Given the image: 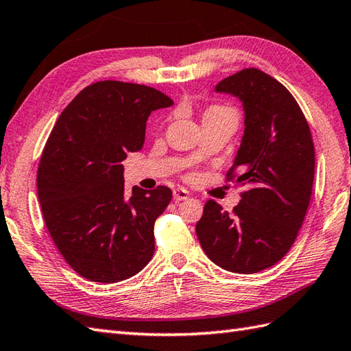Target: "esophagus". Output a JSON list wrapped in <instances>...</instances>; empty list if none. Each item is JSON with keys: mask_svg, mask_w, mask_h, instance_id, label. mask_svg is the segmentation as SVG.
I'll use <instances>...</instances> for the list:
<instances>
[{"mask_svg": "<svg viewBox=\"0 0 351 351\" xmlns=\"http://www.w3.org/2000/svg\"><path fill=\"white\" fill-rule=\"evenodd\" d=\"M189 195H190V193L184 190V189H181V186H178V189L173 190V199L178 200V202L186 200V199H189Z\"/></svg>", "mask_w": 351, "mask_h": 351, "instance_id": "34e87169", "label": "esophagus"}]
</instances>
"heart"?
<instances>
[{
    "label": "heart",
    "mask_w": 351,
    "mask_h": 351,
    "mask_svg": "<svg viewBox=\"0 0 351 351\" xmlns=\"http://www.w3.org/2000/svg\"><path fill=\"white\" fill-rule=\"evenodd\" d=\"M221 115H230L236 117V112L230 106H224V104H213L205 110V115H203V119L208 118H214V117H221Z\"/></svg>",
    "instance_id": "1"
}]
</instances>
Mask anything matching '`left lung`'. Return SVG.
I'll list each match as a JSON object with an SVG mask.
<instances>
[{"label":"left lung","mask_w":351,"mask_h":351,"mask_svg":"<svg viewBox=\"0 0 351 351\" xmlns=\"http://www.w3.org/2000/svg\"><path fill=\"white\" fill-rule=\"evenodd\" d=\"M215 91L239 97L245 109V133L226 181L247 190L232 214L208 200L195 233L215 265L256 274L280 262L298 238L313 193L314 142L295 97L265 71L243 69Z\"/></svg>","instance_id":"obj_1"}]
</instances>
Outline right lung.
<instances>
[{
    "instance_id": "obj_1",
    "label": "right lung",
    "mask_w": 351,
    "mask_h": 351,
    "mask_svg": "<svg viewBox=\"0 0 351 351\" xmlns=\"http://www.w3.org/2000/svg\"><path fill=\"white\" fill-rule=\"evenodd\" d=\"M173 100L156 88L100 80L62 110L37 169L47 232L65 262L95 282H118L152 258L154 224L172 190L133 186L124 194L122 160L142 149L152 110Z\"/></svg>"
}]
</instances>
